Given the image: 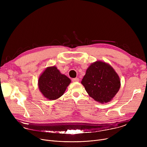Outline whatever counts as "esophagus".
I'll return each instance as SVG.
<instances>
[{
	"label": "esophagus",
	"mask_w": 147,
	"mask_h": 147,
	"mask_svg": "<svg viewBox=\"0 0 147 147\" xmlns=\"http://www.w3.org/2000/svg\"><path fill=\"white\" fill-rule=\"evenodd\" d=\"M72 81L73 82H79V78H74L72 79Z\"/></svg>",
	"instance_id": "obj_1"
}]
</instances>
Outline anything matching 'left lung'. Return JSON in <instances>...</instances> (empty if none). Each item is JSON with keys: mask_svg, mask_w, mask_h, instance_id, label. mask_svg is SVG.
I'll return each instance as SVG.
<instances>
[{"mask_svg": "<svg viewBox=\"0 0 147 147\" xmlns=\"http://www.w3.org/2000/svg\"><path fill=\"white\" fill-rule=\"evenodd\" d=\"M81 83L89 95L101 104L111 101L120 88L117 73L110 64L101 61L91 64Z\"/></svg>", "mask_w": 147, "mask_h": 147, "instance_id": "8db88e82", "label": "left lung"}]
</instances>
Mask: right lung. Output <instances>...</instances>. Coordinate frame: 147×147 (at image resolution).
<instances>
[{"label":"right lung","mask_w":147,"mask_h":147,"mask_svg":"<svg viewBox=\"0 0 147 147\" xmlns=\"http://www.w3.org/2000/svg\"><path fill=\"white\" fill-rule=\"evenodd\" d=\"M71 80L61 74L55 66L47 67L38 80V89L49 100H55L64 94Z\"/></svg>","instance_id":"add662e5"}]
</instances>
